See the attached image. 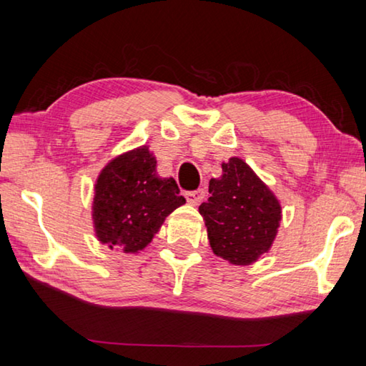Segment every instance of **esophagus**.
I'll return each instance as SVG.
<instances>
[{
	"label": "esophagus",
	"instance_id": "obj_1",
	"mask_svg": "<svg viewBox=\"0 0 366 366\" xmlns=\"http://www.w3.org/2000/svg\"><path fill=\"white\" fill-rule=\"evenodd\" d=\"M205 195L207 192L203 189H198V190H192V192H185V198H187V202L190 205H200V203L205 200Z\"/></svg>",
	"mask_w": 366,
	"mask_h": 366
}]
</instances>
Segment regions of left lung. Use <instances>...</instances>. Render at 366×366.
Here are the masks:
<instances>
[{"label":"left lung","mask_w":366,"mask_h":366,"mask_svg":"<svg viewBox=\"0 0 366 366\" xmlns=\"http://www.w3.org/2000/svg\"><path fill=\"white\" fill-rule=\"evenodd\" d=\"M221 166L222 176L209 181L212 195L198 212L216 257L231 264H252L274 242L281 203L244 159L232 157Z\"/></svg>","instance_id":"obj_1"}]
</instances>
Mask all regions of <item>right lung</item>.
<instances>
[{
  "label": "right lung",
  "instance_id": "add662e5",
  "mask_svg": "<svg viewBox=\"0 0 366 366\" xmlns=\"http://www.w3.org/2000/svg\"><path fill=\"white\" fill-rule=\"evenodd\" d=\"M185 203L172 177H159L147 145L109 161L95 182L92 205L95 235L111 250L139 253L166 216Z\"/></svg>",
  "mask_w": 366,
  "mask_h": 366
}]
</instances>
